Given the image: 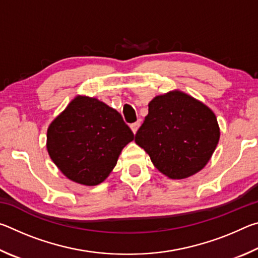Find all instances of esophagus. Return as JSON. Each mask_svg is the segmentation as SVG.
<instances>
[{
	"label": "esophagus",
	"mask_w": 258,
	"mask_h": 258,
	"mask_svg": "<svg viewBox=\"0 0 258 258\" xmlns=\"http://www.w3.org/2000/svg\"><path fill=\"white\" fill-rule=\"evenodd\" d=\"M130 126H131V130H132L133 133L135 134V133H137L138 128L140 127V121H135V123H132Z\"/></svg>",
	"instance_id": "34e87169"
}]
</instances>
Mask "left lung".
<instances>
[{"label": "left lung", "mask_w": 258, "mask_h": 258, "mask_svg": "<svg viewBox=\"0 0 258 258\" xmlns=\"http://www.w3.org/2000/svg\"><path fill=\"white\" fill-rule=\"evenodd\" d=\"M135 134L137 145L169 178L194 175L211 159L220 140L214 112L190 95L174 91L158 95Z\"/></svg>", "instance_id": "obj_1"}]
</instances>
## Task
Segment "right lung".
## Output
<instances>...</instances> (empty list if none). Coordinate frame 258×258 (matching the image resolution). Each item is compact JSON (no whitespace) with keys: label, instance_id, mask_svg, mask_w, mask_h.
<instances>
[{"label":"right lung","instance_id":"add662e5","mask_svg":"<svg viewBox=\"0 0 258 258\" xmlns=\"http://www.w3.org/2000/svg\"><path fill=\"white\" fill-rule=\"evenodd\" d=\"M134 134L118 111L76 97L47 130V151L69 180L97 185L107 178Z\"/></svg>","mask_w":258,"mask_h":258}]
</instances>
